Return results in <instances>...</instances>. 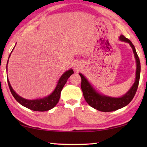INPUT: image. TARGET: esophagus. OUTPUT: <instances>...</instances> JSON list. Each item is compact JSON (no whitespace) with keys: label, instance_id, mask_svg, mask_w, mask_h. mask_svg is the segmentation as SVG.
Listing matches in <instances>:
<instances>
[{"label":"esophagus","instance_id":"obj_1","mask_svg":"<svg viewBox=\"0 0 147 147\" xmlns=\"http://www.w3.org/2000/svg\"><path fill=\"white\" fill-rule=\"evenodd\" d=\"M76 69L78 70V67H76Z\"/></svg>","mask_w":147,"mask_h":147}]
</instances>
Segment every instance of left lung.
I'll list each match as a JSON object with an SVG mask.
<instances>
[{"mask_svg": "<svg viewBox=\"0 0 147 147\" xmlns=\"http://www.w3.org/2000/svg\"><path fill=\"white\" fill-rule=\"evenodd\" d=\"M120 39L122 41L126 42L130 44L133 50L136 61V80L135 82L132 86L127 93L125 95L120 98H112L108 97L104 95L98 94L95 90L92 88L86 78L82 75V74H79L80 77L82 78L81 88L83 92L84 97L86 101L92 108L99 110L101 112H112L114 110H118L128 105L133 99L135 95L136 90H137L138 83L140 80V63L139 58L136 53L135 47L132 42L129 39L121 35L120 37Z\"/></svg>", "mask_w": 147, "mask_h": 147, "instance_id": "left-lung-1", "label": "left lung"}]
</instances>
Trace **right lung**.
I'll return each instance as SVG.
<instances>
[{
	"label": "right lung",
	"instance_id": "right-lung-1",
	"mask_svg": "<svg viewBox=\"0 0 147 147\" xmlns=\"http://www.w3.org/2000/svg\"><path fill=\"white\" fill-rule=\"evenodd\" d=\"M10 55H11V54H10ZM73 74V69H69L65 72V73L62 75L61 77L60 78L59 80L58 81L57 85L56 86L55 89L54 90V91L52 92V94H50L49 96H48L47 97L41 98V99H37L33 100H27L21 97V96H19L18 94H16L15 92L13 90L8 78L7 82L10 91H11L12 95L13 96L15 99L17 100L19 104H21L22 106H25V107L29 108L30 110H34V111L44 112L52 109V108L55 107L56 104L58 103V102H59V100L60 95H61V92L62 89H63L64 85H65L66 82H67L68 78H69Z\"/></svg>",
	"mask_w": 147,
	"mask_h": 147
}]
</instances>
